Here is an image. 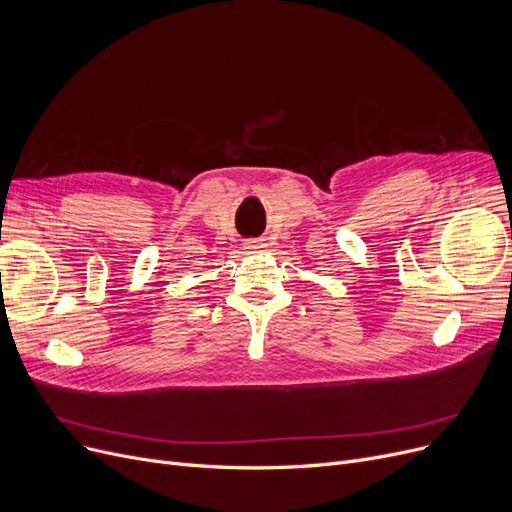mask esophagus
<instances>
[{
    "label": "esophagus",
    "mask_w": 512,
    "mask_h": 512,
    "mask_svg": "<svg viewBox=\"0 0 512 512\" xmlns=\"http://www.w3.org/2000/svg\"><path fill=\"white\" fill-rule=\"evenodd\" d=\"M247 247H249V249H255V251H257V249H265V242H263V240H249Z\"/></svg>",
    "instance_id": "34e87169"
}]
</instances>
